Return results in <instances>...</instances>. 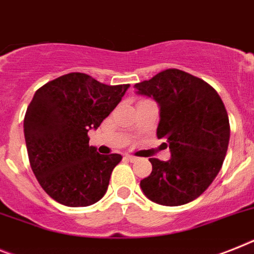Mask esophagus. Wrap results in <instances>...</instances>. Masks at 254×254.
I'll list each match as a JSON object with an SVG mask.
<instances>
[{
  "label": "esophagus",
  "mask_w": 254,
  "mask_h": 254,
  "mask_svg": "<svg viewBox=\"0 0 254 254\" xmlns=\"http://www.w3.org/2000/svg\"><path fill=\"white\" fill-rule=\"evenodd\" d=\"M125 159L129 160L130 163H135V161H137V160H138V157L137 156H133V155H125Z\"/></svg>",
  "instance_id": "34e87169"
}]
</instances>
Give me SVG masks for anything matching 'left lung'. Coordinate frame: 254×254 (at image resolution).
<instances>
[{"instance_id":"8db88e82","label":"left lung","mask_w":254,"mask_h":254,"mask_svg":"<svg viewBox=\"0 0 254 254\" xmlns=\"http://www.w3.org/2000/svg\"><path fill=\"white\" fill-rule=\"evenodd\" d=\"M160 106L157 138L167 139L169 161L150 159L152 172L140 181L144 195L167 206L199 197L222 168L230 123L222 99L208 82L177 68L134 85Z\"/></svg>"}]
</instances>
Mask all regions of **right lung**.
Listing matches in <instances>:
<instances>
[{
    "instance_id": "add662e5",
    "label": "right lung",
    "mask_w": 254,
    "mask_h": 254,
    "mask_svg": "<svg viewBox=\"0 0 254 254\" xmlns=\"http://www.w3.org/2000/svg\"><path fill=\"white\" fill-rule=\"evenodd\" d=\"M129 86L72 72L35 93L24 116L25 144L40 186L55 201L87 206L103 197L123 156L98 153L87 131L101 125Z\"/></svg>"
}]
</instances>
